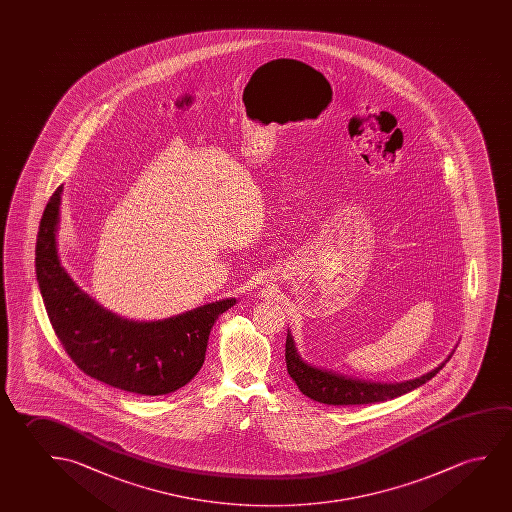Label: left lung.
<instances>
[{
  "label": "left lung",
  "instance_id": "left-lung-1",
  "mask_svg": "<svg viewBox=\"0 0 512 512\" xmlns=\"http://www.w3.org/2000/svg\"><path fill=\"white\" fill-rule=\"evenodd\" d=\"M438 365L436 369L427 372L417 379H409L404 383H374L365 379L347 378L331 370L317 369L301 360L291 333H287L285 340V362L287 372L296 381L301 394L307 395L312 401L331 404V406H360V404H374V402L388 401L401 395L408 394L418 386L424 385L429 379L434 378L440 372L445 363Z\"/></svg>",
  "mask_w": 512,
  "mask_h": 512
}]
</instances>
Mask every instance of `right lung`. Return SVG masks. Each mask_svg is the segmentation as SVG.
Listing matches in <instances>:
<instances>
[{"label":"right lung","instance_id":"add662e5","mask_svg":"<svg viewBox=\"0 0 512 512\" xmlns=\"http://www.w3.org/2000/svg\"><path fill=\"white\" fill-rule=\"evenodd\" d=\"M63 186L40 220L35 271L51 326L65 353L90 378L138 395L172 394L197 376L218 315L236 305L223 299L156 323H134L88 298L65 273L56 252Z\"/></svg>","mask_w":512,"mask_h":512}]
</instances>
